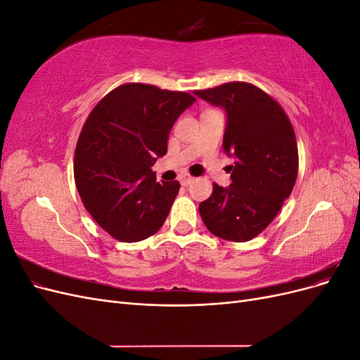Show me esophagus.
Here are the masks:
<instances>
[{
  "label": "esophagus",
  "mask_w": 360,
  "mask_h": 360,
  "mask_svg": "<svg viewBox=\"0 0 360 360\" xmlns=\"http://www.w3.org/2000/svg\"><path fill=\"white\" fill-rule=\"evenodd\" d=\"M192 181H193V177L189 176V174H184V176H183L181 180H180V183L183 184V186H188V184H191Z\"/></svg>",
  "instance_id": "esophagus-1"
}]
</instances>
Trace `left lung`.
I'll use <instances>...</instances> for the list:
<instances>
[{"mask_svg": "<svg viewBox=\"0 0 360 360\" xmlns=\"http://www.w3.org/2000/svg\"><path fill=\"white\" fill-rule=\"evenodd\" d=\"M195 96L226 112L224 151L234 158L231 184H213L200 204L207 230L230 242H248L275 219L297 179L294 129L281 105L258 86L226 82Z\"/></svg>", "mask_w": 360, "mask_h": 360, "instance_id": "obj_1", "label": "left lung"}]
</instances>
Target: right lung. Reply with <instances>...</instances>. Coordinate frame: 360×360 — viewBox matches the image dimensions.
<instances>
[{
  "label": "right lung",
  "mask_w": 360,
  "mask_h": 360,
  "mask_svg": "<svg viewBox=\"0 0 360 360\" xmlns=\"http://www.w3.org/2000/svg\"><path fill=\"white\" fill-rule=\"evenodd\" d=\"M197 101L189 93L124 84L96 105L75 150V183L93 219L120 242L156 234L180 183H156L151 169L167 155L169 132Z\"/></svg>",
  "instance_id": "obj_1"
}]
</instances>
